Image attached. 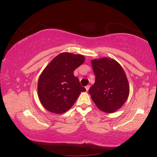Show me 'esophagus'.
Instances as JSON below:
<instances>
[{
    "label": "esophagus",
    "instance_id": "obj_1",
    "mask_svg": "<svg viewBox=\"0 0 157 157\" xmlns=\"http://www.w3.org/2000/svg\"><path fill=\"white\" fill-rule=\"evenodd\" d=\"M89 89H90V85H88L87 86H86V91H89Z\"/></svg>",
    "mask_w": 157,
    "mask_h": 157
}]
</instances>
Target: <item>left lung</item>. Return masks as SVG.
Here are the masks:
<instances>
[{"mask_svg":"<svg viewBox=\"0 0 157 157\" xmlns=\"http://www.w3.org/2000/svg\"><path fill=\"white\" fill-rule=\"evenodd\" d=\"M95 82L89 93L99 109L105 113L117 111L127 100L129 84L125 71L116 60L108 57L91 60Z\"/></svg>","mask_w":157,"mask_h":157,"instance_id":"left-lung-1","label":"left lung"}]
</instances>
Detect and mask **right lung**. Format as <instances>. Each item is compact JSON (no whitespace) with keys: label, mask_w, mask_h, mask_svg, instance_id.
Masks as SVG:
<instances>
[{"label":"right lung","mask_w":157,"mask_h":157,"mask_svg":"<svg viewBox=\"0 0 157 157\" xmlns=\"http://www.w3.org/2000/svg\"><path fill=\"white\" fill-rule=\"evenodd\" d=\"M84 60V56L63 52L45 68L39 77L37 92L40 101L46 110L55 113L66 112L80 93L86 91L74 75V71Z\"/></svg>","instance_id":"1"}]
</instances>
